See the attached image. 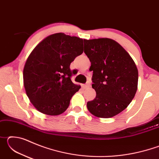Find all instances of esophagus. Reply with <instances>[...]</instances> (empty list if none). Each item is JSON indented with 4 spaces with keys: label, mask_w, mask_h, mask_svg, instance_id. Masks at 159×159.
Wrapping results in <instances>:
<instances>
[{
    "label": "esophagus",
    "mask_w": 159,
    "mask_h": 159,
    "mask_svg": "<svg viewBox=\"0 0 159 159\" xmlns=\"http://www.w3.org/2000/svg\"><path fill=\"white\" fill-rule=\"evenodd\" d=\"M90 86V82H88L87 83H86V84H85V85H82V87H83V88H84V89H85V88H89Z\"/></svg>",
    "instance_id": "esophagus-1"
}]
</instances>
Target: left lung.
Segmentation results:
<instances>
[{
  "label": "left lung",
  "instance_id": "obj_1",
  "mask_svg": "<svg viewBox=\"0 0 159 159\" xmlns=\"http://www.w3.org/2000/svg\"><path fill=\"white\" fill-rule=\"evenodd\" d=\"M84 52L93 71L92 87L95 98L88 102L91 114L108 118L123 111L130 104L138 89V71L125 50L110 39L84 41Z\"/></svg>",
  "mask_w": 159,
  "mask_h": 159
}]
</instances>
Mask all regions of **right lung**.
Masks as SVG:
<instances>
[{"label":"right lung","instance_id":"right-lung-1","mask_svg":"<svg viewBox=\"0 0 159 159\" xmlns=\"http://www.w3.org/2000/svg\"><path fill=\"white\" fill-rule=\"evenodd\" d=\"M80 38L63 33L45 38L29 55L23 71L24 85L29 100L43 114L57 116L69 107L80 86L71 78L76 74L70 64L83 52Z\"/></svg>","mask_w":159,"mask_h":159}]
</instances>
